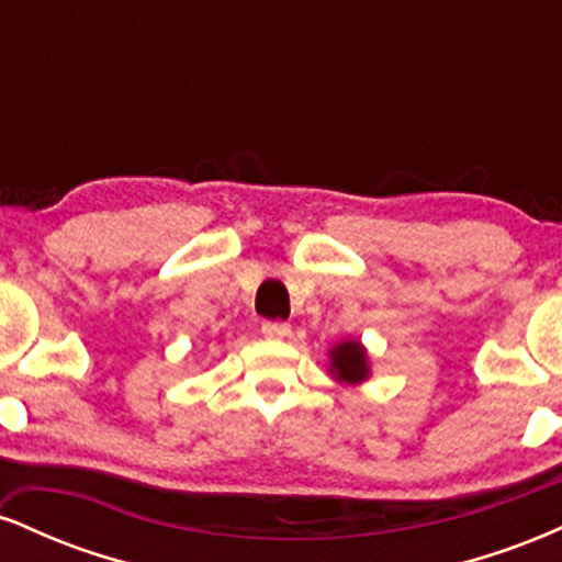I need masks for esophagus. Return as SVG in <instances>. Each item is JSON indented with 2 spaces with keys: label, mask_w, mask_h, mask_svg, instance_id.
<instances>
[{
  "label": "esophagus",
  "mask_w": 562,
  "mask_h": 562,
  "mask_svg": "<svg viewBox=\"0 0 562 562\" xmlns=\"http://www.w3.org/2000/svg\"><path fill=\"white\" fill-rule=\"evenodd\" d=\"M261 335L269 340H280V338H288L290 335V325L285 322H263L261 325Z\"/></svg>",
  "instance_id": "obj_1"
}]
</instances>
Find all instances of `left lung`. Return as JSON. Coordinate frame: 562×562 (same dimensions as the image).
<instances>
[{"label":"left lung","mask_w":562,"mask_h":562,"mask_svg":"<svg viewBox=\"0 0 562 562\" xmlns=\"http://www.w3.org/2000/svg\"><path fill=\"white\" fill-rule=\"evenodd\" d=\"M330 375L348 385H359L370 378V359L359 340H344L330 348Z\"/></svg>","instance_id":"1"}]
</instances>
